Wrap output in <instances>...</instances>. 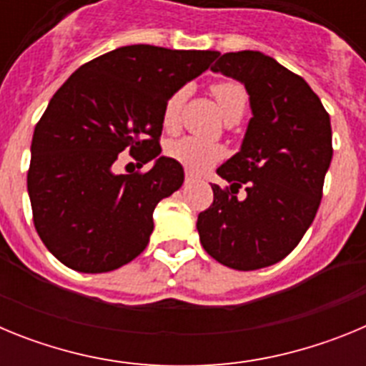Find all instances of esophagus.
Returning a JSON list of instances; mask_svg holds the SVG:
<instances>
[{"instance_id":"esophagus-1","label":"esophagus","mask_w":366,"mask_h":366,"mask_svg":"<svg viewBox=\"0 0 366 366\" xmlns=\"http://www.w3.org/2000/svg\"><path fill=\"white\" fill-rule=\"evenodd\" d=\"M190 183H194V176H192V174H187V176H185V185H190Z\"/></svg>"}]
</instances>
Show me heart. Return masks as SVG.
Segmentation results:
<instances>
[{
	"mask_svg": "<svg viewBox=\"0 0 366 366\" xmlns=\"http://www.w3.org/2000/svg\"><path fill=\"white\" fill-rule=\"evenodd\" d=\"M187 95H189V89L179 87L164 102L163 126L167 130H176L177 124H179L181 109H183V102H185ZM212 95H214L225 121L232 117H242L245 108H247V92H245V87L240 82H234V80L216 82L212 86ZM223 154L225 152L218 143L194 137V135L177 137L167 144L168 157H172L174 161L183 164L192 174H202L209 170L212 164L222 159Z\"/></svg>",
	"mask_w": 366,
	"mask_h": 366,
	"instance_id": "b5f03b06",
	"label": "heart"
}]
</instances>
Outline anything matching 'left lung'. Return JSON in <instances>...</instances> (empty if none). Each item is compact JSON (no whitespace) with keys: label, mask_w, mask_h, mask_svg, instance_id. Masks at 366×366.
Masks as SVG:
<instances>
[{"label":"left lung","mask_w":366,"mask_h":366,"mask_svg":"<svg viewBox=\"0 0 366 366\" xmlns=\"http://www.w3.org/2000/svg\"><path fill=\"white\" fill-rule=\"evenodd\" d=\"M211 69L244 84L253 117L240 152L216 170L231 187L212 185V205L196 223L199 242L232 269L273 266L321 205L334 154L330 115L302 76L260 51L225 53ZM242 186L245 199L235 196Z\"/></svg>","instance_id":"1"}]
</instances>
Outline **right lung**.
<instances>
[{
  "instance_id": "right-lung-1",
  "label": "right lung",
  "mask_w": 366,
  "mask_h": 366,
  "mask_svg": "<svg viewBox=\"0 0 366 366\" xmlns=\"http://www.w3.org/2000/svg\"><path fill=\"white\" fill-rule=\"evenodd\" d=\"M218 51L126 45L74 71L34 128L27 190L41 242L64 266L106 273L143 253L154 209L185 179L161 154L168 97L209 69ZM126 147L147 173L115 174Z\"/></svg>"
}]
</instances>
